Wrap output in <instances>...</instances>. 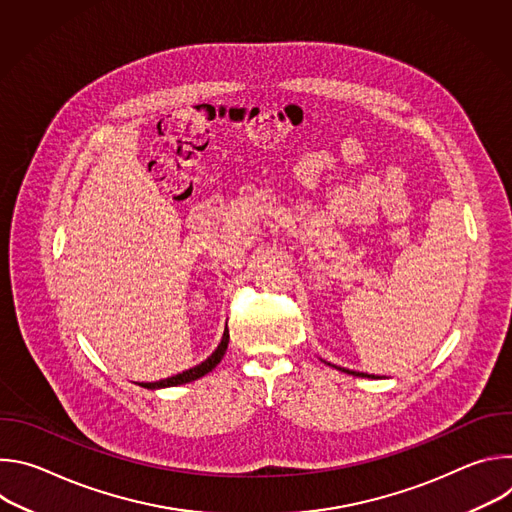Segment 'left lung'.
Here are the masks:
<instances>
[{"label": "left lung", "mask_w": 512, "mask_h": 512, "mask_svg": "<svg viewBox=\"0 0 512 512\" xmlns=\"http://www.w3.org/2000/svg\"><path fill=\"white\" fill-rule=\"evenodd\" d=\"M330 364V362H328ZM334 367V364H332ZM334 369H338V371H342V373H346V375H354V377H364V379H373L375 375H367V373H356V371H348V369H342V367H334Z\"/></svg>", "instance_id": "8db88e82"}]
</instances>
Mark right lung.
<instances>
[{
	"label": "right lung",
	"instance_id": "add662e5",
	"mask_svg": "<svg viewBox=\"0 0 512 512\" xmlns=\"http://www.w3.org/2000/svg\"><path fill=\"white\" fill-rule=\"evenodd\" d=\"M227 346H229V330L225 328V334H223L221 344L216 346V350H214L206 360H202L200 364H196V367H192V369H188V371H184V373H180V375H176V377H170V379H164V381H158V383H145L143 387H145V389H164V387H176V385L192 383V381L204 377L206 373H210V371L216 367V364L223 360V356H225V352H227Z\"/></svg>",
	"mask_w": 512,
	"mask_h": 512
}]
</instances>
